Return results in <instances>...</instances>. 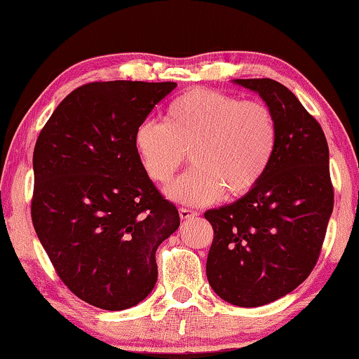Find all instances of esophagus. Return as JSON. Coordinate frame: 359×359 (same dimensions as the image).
Listing matches in <instances>:
<instances>
[{
    "label": "esophagus",
    "instance_id": "1",
    "mask_svg": "<svg viewBox=\"0 0 359 359\" xmlns=\"http://www.w3.org/2000/svg\"><path fill=\"white\" fill-rule=\"evenodd\" d=\"M179 215L182 220H188V218H193L198 215L196 210H191V209H187V208H180L179 209Z\"/></svg>",
    "mask_w": 359,
    "mask_h": 359
}]
</instances>
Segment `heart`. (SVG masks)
<instances>
[{"mask_svg":"<svg viewBox=\"0 0 359 359\" xmlns=\"http://www.w3.org/2000/svg\"><path fill=\"white\" fill-rule=\"evenodd\" d=\"M278 128L274 112L261 101L208 88L174 98L163 123L145 120L135 131V147L145 174L160 185L172 180L190 151L194 166L169 188L174 201L204 205L226 191L250 193L274 160Z\"/></svg>","mask_w":359,"mask_h":359,"instance_id":"1","label":"heart"}]
</instances>
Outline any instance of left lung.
Here are the masks:
<instances>
[{"label":"left lung","instance_id":"1","mask_svg":"<svg viewBox=\"0 0 359 359\" xmlns=\"http://www.w3.org/2000/svg\"><path fill=\"white\" fill-rule=\"evenodd\" d=\"M274 112L277 150L259 185L204 214L214 228L205 274L233 306L258 307L311 276L334 208L330 149L317 120L280 82L236 79Z\"/></svg>","mask_w":359,"mask_h":359}]
</instances>
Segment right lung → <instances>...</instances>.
I'll use <instances>...</instances> for the list:
<instances>
[{
  "mask_svg": "<svg viewBox=\"0 0 359 359\" xmlns=\"http://www.w3.org/2000/svg\"><path fill=\"white\" fill-rule=\"evenodd\" d=\"M175 82H92L60 102L33 151L32 220L58 277L104 311L154 290L179 210L144 171L135 131Z\"/></svg>",
  "mask_w": 359,
  "mask_h": 359,
  "instance_id": "1",
  "label": "right lung"
}]
</instances>
